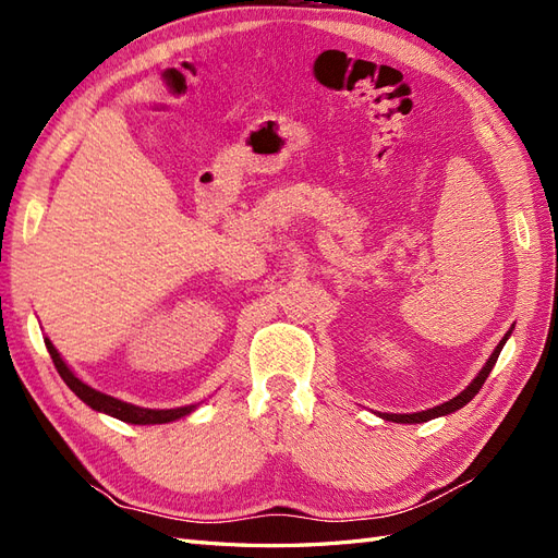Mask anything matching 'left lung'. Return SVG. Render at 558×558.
<instances>
[{"label":"left lung","mask_w":558,"mask_h":558,"mask_svg":"<svg viewBox=\"0 0 558 558\" xmlns=\"http://www.w3.org/2000/svg\"><path fill=\"white\" fill-rule=\"evenodd\" d=\"M510 332H512V330L505 332V337L498 342V347L494 349L492 359H488L486 365L480 369V375H477L475 379H472L470 386L465 388V391H461L456 398H451V400H447V402H442V404H437V408H433V410H424V412H414V414H386V412H384V414H379V416L386 418V421H396V424H424V421H430V418H435V416H447V414H451V412H456V410H461L463 404H468L472 398H475V396L480 393V388L484 386L488 373H492V369H494V365H496V361H498V356H500V351H502L505 342H508Z\"/></svg>","instance_id":"8db88e82"}]
</instances>
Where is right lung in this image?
Returning <instances> with one entry per match:
<instances>
[{
    "mask_svg": "<svg viewBox=\"0 0 558 558\" xmlns=\"http://www.w3.org/2000/svg\"><path fill=\"white\" fill-rule=\"evenodd\" d=\"M46 349L50 353V359H53L56 367L60 377L64 379V384L72 388V391L88 404V408H93L95 412H105V414H111L116 418L125 421V424H137V426H148V424H170V421H177L185 414H191L197 404H185V408H177V410H148V408H137V404H130V402H123L118 398H111L107 393H99L95 391L93 386L83 384L70 367H66V363L60 359L58 349L53 347V342L48 340L46 337Z\"/></svg>",
    "mask_w": 558,
    "mask_h": 558,
    "instance_id": "add662e5",
    "label": "right lung"
}]
</instances>
